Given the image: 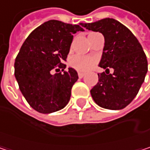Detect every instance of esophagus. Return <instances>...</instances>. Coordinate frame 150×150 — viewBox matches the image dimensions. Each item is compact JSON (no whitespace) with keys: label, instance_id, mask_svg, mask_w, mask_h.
Segmentation results:
<instances>
[{"label":"esophagus","instance_id":"34e87169","mask_svg":"<svg viewBox=\"0 0 150 150\" xmlns=\"http://www.w3.org/2000/svg\"><path fill=\"white\" fill-rule=\"evenodd\" d=\"M84 75H85V73H82V72H79V73H78V76H79V78H82Z\"/></svg>","mask_w":150,"mask_h":150}]
</instances>
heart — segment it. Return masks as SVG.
Returning <instances> with one entry per match:
<instances>
[{
    "mask_svg": "<svg viewBox=\"0 0 150 150\" xmlns=\"http://www.w3.org/2000/svg\"><path fill=\"white\" fill-rule=\"evenodd\" d=\"M96 59L91 56L76 54L71 57L69 60V64L76 70L85 72L93 68L96 64Z\"/></svg>",
    "mask_w": 150,
    "mask_h": 150,
    "instance_id": "1",
    "label": "heart"
}]
</instances>
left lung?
Returning a JSON list of instances; mask_svg holds the SVG:
<instances>
[{"instance_id": "left-lung-1", "label": "left lung", "mask_w": 150, "mask_h": 150, "mask_svg": "<svg viewBox=\"0 0 150 150\" xmlns=\"http://www.w3.org/2000/svg\"><path fill=\"white\" fill-rule=\"evenodd\" d=\"M81 26L102 33L105 40L99 67L106 73L98 74V82L90 90L93 100L107 109L124 108L138 94L148 72L142 47L133 33L115 19L105 18ZM109 68L114 69L113 74H109Z\"/></svg>"}]
</instances>
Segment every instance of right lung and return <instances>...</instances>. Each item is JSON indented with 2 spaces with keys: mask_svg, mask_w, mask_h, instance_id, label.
Masks as SVG:
<instances>
[{
  "mask_svg": "<svg viewBox=\"0 0 150 150\" xmlns=\"http://www.w3.org/2000/svg\"><path fill=\"white\" fill-rule=\"evenodd\" d=\"M84 31L79 25L56 20L46 21L30 33L15 62V76L19 88L35 110L49 114L69 103L71 89L78 79L77 72L66 61L73 35ZM62 69V72L58 71ZM57 73L53 75L52 71Z\"/></svg>",
  "mask_w": 150,
  "mask_h": 150,
  "instance_id": "add662e5",
  "label": "right lung"
}]
</instances>
